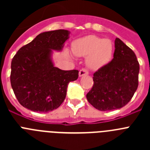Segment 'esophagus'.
Masks as SVG:
<instances>
[{"instance_id": "esophagus-1", "label": "esophagus", "mask_w": 150, "mask_h": 150, "mask_svg": "<svg viewBox=\"0 0 150 150\" xmlns=\"http://www.w3.org/2000/svg\"><path fill=\"white\" fill-rule=\"evenodd\" d=\"M88 74V72L86 69H81V70H80L79 72V76H85V75H87Z\"/></svg>"}]
</instances>
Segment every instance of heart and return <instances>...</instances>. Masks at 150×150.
I'll use <instances>...</instances> for the list:
<instances>
[{"mask_svg":"<svg viewBox=\"0 0 150 150\" xmlns=\"http://www.w3.org/2000/svg\"><path fill=\"white\" fill-rule=\"evenodd\" d=\"M73 52L76 56L87 57V66L96 71L110 63L113 55V44L109 39L88 35L73 43Z\"/></svg>","mask_w":150,"mask_h":150,"instance_id":"obj_1","label":"heart"}]
</instances>
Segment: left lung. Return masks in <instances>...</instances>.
<instances>
[{"instance_id":"obj_1","label":"left lung","mask_w":150,"mask_h":150,"mask_svg":"<svg viewBox=\"0 0 150 150\" xmlns=\"http://www.w3.org/2000/svg\"><path fill=\"white\" fill-rule=\"evenodd\" d=\"M140 64L136 55L120 38L115 40L113 59L94 74L88 101L100 111L120 109L132 98L138 87Z\"/></svg>"}]
</instances>
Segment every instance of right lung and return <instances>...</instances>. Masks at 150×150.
Instances as JSON below:
<instances>
[{
  "instance_id": "obj_1",
  "label": "right lung",
  "mask_w": 150,
  "mask_h": 150,
  "mask_svg": "<svg viewBox=\"0 0 150 150\" xmlns=\"http://www.w3.org/2000/svg\"><path fill=\"white\" fill-rule=\"evenodd\" d=\"M67 30L38 34L18 50L11 62L10 83L22 106L34 112H48L64 100L68 83L77 79V70L62 71L54 66L52 50L61 51L69 38Z\"/></svg>"
}]
</instances>
